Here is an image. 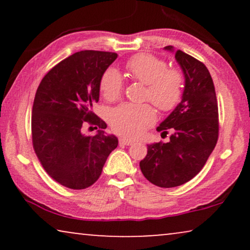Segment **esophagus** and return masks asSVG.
<instances>
[{
  "label": "esophagus",
  "instance_id": "1",
  "mask_svg": "<svg viewBox=\"0 0 250 250\" xmlns=\"http://www.w3.org/2000/svg\"><path fill=\"white\" fill-rule=\"evenodd\" d=\"M134 143L133 140H129V139H126V138H121L119 139V145L121 146H131Z\"/></svg>",
  "mask_w": 250,
  "mask_h": 250
}]
</instances>
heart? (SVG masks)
<instances>
[{"label":"heart","instance_id":"heart-1","mask_svg":"<svg viewBox=\"0 0 250 250\" xmlns=\"http://www.w3.org/2000/svg\"><path fill=\"white\" fill-rule=\"evenodd\" d=\"M126 71L132 80L146 85L145 99L151 101L160 111L175 109L182 100L184 75L176 68H168L165 60L151 54L140 53L126 62ZM124 82L122 75L114 68L102 74L100 91L109 102L121 97ZM156 122V111L150 104L118 105L109 115V123L114 132L126 138L141 136Z\"/></svg>","mask_w":250,"mask_h":250}]
</instances>
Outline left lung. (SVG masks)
Returning a JSON list of instances; mask_svg holds the SVG:
<instances>
[{
    "instance_id": "1",
    "label": "left lung",
    "mask_w": 250,
    "mask_h": 250,
    "mask_svg": "<svg viewBox=\"0 0 250 250\" xmlns=\"http://www.w3.org/2000/svg\"><path fill=\"white\" fill-rule=\"evenodd\" d=\"M166 50L173 51L168 45ZM175 59L182 68L186 86L182 100L157 127L167 143L148 146L140 168L149 182L160 188L182 186L203 169L218 139V107L213 80L207 67L183 51Z\"/></svg>"
}]
</instances>
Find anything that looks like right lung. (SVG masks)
Returning a JSON list of instances; mask_svg holds the SVG:
<instances>
[{
    "mask_svg": "<svg viewBox=\"0 0 250 250\" xmlns=\"http://www.w3.org/2000/svg\"><path fill=\"white\" fill-rule=\"evenodd\" d=\"M117 53L84 50L56 64L41 81L32 111L33 148L45 172L61 186L86 189L98 181L112 150L115 135L92 111L99 101L102 74ZM98 129L81 133L84 125Z\"/></svg>",
    "mask_w": 250,
    "mask_h": 250,
    "instance_id": "1",
    "label": "right lung"
}]
</instances>
